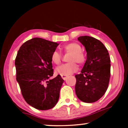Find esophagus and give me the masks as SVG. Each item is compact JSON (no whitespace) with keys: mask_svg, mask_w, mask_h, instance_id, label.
Wrapping results in <instances>:
<instances>
[{"mask_svg":"<svg viewBox=\"0 0 128 128\" xmlns=\"http://www.w3.org/2000/svg\"><path fill=\"white\" fill-rule=\"evenodd\" d=\"M61 77L62 79L64 80H66V78L68 77V76H66V75H61Z\"/></svg>","mask_w":128,"mask_h":128,"instance_id":"obj_1","label":"esophagus"}]
</instances>
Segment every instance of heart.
Instances as JSON below:
<instances>
[{
	"label": "heart",
	"mask_w": 128,
	"mask_h": 128,
	"mask_svg": "<svg viewBox=\"0 0 128 128\" xmlns=\"http://www.w3.org/2000/svg\"><path fill=\"white\" fill-rule=\"evenodd\" d=\"M66 53L71 54L68 61L70 62L61 65L56 68V73L60 75L68 76L76 72L78 66L76 62L82 64L86 62V55L81 51V46L77 43H70L62 47ZM62 56L57 51H54L51 55V60L54 64H59L62 62Z\"/></svg>",
	"instance_id": "b5f03b06"
}]
</instances>
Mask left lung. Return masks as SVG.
Wrapping results in <instances>:
<instances>
[{
  "mask_svg": "<svg viewBox=\"0 0 128 128\" xmlns=\"http://www.w3.org/2000/svg\"><path fill=\"white\" fill-rule=\"evenodd\" d=\"M78 40L85 47L87 59L81 73L75 76L76 94L84 102L93 103L107 90L111 76L109 53L100 40L92 36H81Z\"/></svg>",
  "mask_w": 128,
  "mask_h": 128,
  "instance_id": "8db88e82",
  "label": "left lung"
}]
</instances>
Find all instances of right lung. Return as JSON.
<instances>
[{
	"label": "right lung",
	"instance_id": "right-lung-1",
	"mask_svg": "<svg viewBox=\"0 0 128 128\" xmlns=\"http://www.w3.org/2000/svg\"><path fill=\"white\" fill-rule=\"evenodd\" d=\"M59 45L40 38H34L20 47L15 59L16 80L24 99L40 110L51 109L57 103L64 80L54 78L51 55Z\"/></svg>",
	"mask_w": 128,
	"mask_h": 128
}]
</instances>
